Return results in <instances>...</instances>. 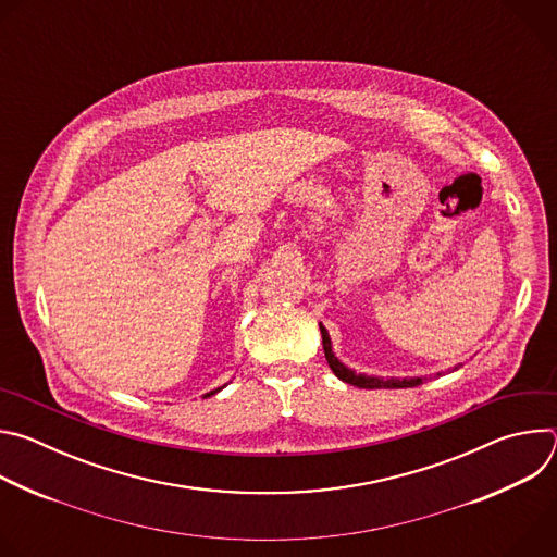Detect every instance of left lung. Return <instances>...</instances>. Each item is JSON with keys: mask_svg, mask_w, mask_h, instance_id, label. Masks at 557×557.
I'll use <instances>...</instances> for the list:
<instances>
[{"mask_svg": "<svg viewBox=\"0 0 557 557\" xmlns=\"http://www.w3.org/2000/svg\"><path fill=\"white\" fill-rule=\"evenodd\" d=\"M320 331H322V344H324V355H326V361L331 366V370L335 372L337 379H342L344 383H350V385H357V387H366V389H374V387H414L419 383H423L421 376H406V379H381V376H368V374H357L355 370H350L348 366H344L335 352H333V344H331V337H329V331L320 324Z\"/></svg>", "mask_w": 557, "mask_h": 557, "instance_id": "1", "label": "left lung"}]
</instances>
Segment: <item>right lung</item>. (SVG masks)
Listing matches in <instances>:
<instances>
[{
	"label": "right lung",
	"mask_w": 557,
	"mask_h": 557,
	"mask_svg": "<svg viewBox=\"0 0 557 557\" xmlns=\"http://www.w3.org/2000/svg\"><path fill=\"white\" fill-rule=\"evenodd\" d=\"M220 389H222V387H218V389H211V392H207L205 396H211V394H215V392H220Z\"/></svg>",
	"instance_id": "add662e5"
}]
</instances>
